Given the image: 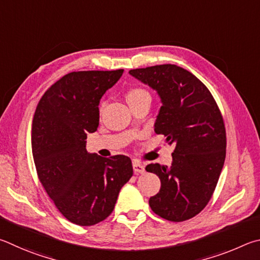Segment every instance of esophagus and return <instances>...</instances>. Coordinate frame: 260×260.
Returning <instances> with one entry per match:
<instances>
[{
	"instance_id": "1",
	"label": "esophagus",
	"mask_w": 260,
	"mask_h": 260,
	"mask_svg": "<svg viewBox=\"0 0 260 260\" xmlns=\"http://www.w3.org/2000/svg\"><path fill=\"white\" fill-rule=\"evenodd\" d=\"M133 167H134V171L135 174H144L145 172V167L142 162H139L138 160H134L133 162Z\"/></svg>"
}]
</instances>
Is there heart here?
Wrapping results in <instances>:
<instances>
[{
    "mask_svg": "<svg viewBox=\"0 0 260 260\" xmlns=\"http://www.w3.org/2000/svg\"><path fill=\"white\" fill-rule=\"evenodd\" d=\"M145 95H149V93L147 92L146 90L143 89V88H133L127 91L126 93V99H127V103L130 102H134V100H137L142 97H145Z\"/></svg>",
    "mask_w": 260,
    "mask_h": 260,
    "instance_id": "obj_1",
    "label": "heart"
}]
</instances>
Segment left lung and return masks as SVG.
I'll use <instances>...</instances> for the list:
<instances>
[{"label": "left lung", "instance_id": "8db88e82", "mask_svg": "<svg viewBox=\"0 0 260 260\" xmlns=\"http://www.w3.org/2000/svg\"><path fill=\"white\" fill-rule=\"evenodd\" d=\"M129 73L160 94L155 133L175 146L171 167L151 163L145 168L161 180L149 207L167 220H188L210 201L224 166L226 130L220 109L207 86L179 66L165 63Z\"/></svg>", "mask_w": 260, "mask_h": 260}]
</instances>
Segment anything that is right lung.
<instances>
[{"label": "right lung", "mask_w": 260, "mask_h": 260, "mask_svg": "<svg viewBox=\"0 0 260 260\" xmlns=\"http://www.w3.org/2000/svg\"><path fill=\"white\" fill-rule=\"evenodd\" d=\"M123 70L68 73L45 91L31 125V152L45 192L73 224L92 226L111 215L133 177L125 155L102 157L85 149L99 124L100 98Z\"/></svg>", "instance_id": "right-lung-1"}]
</instances>
